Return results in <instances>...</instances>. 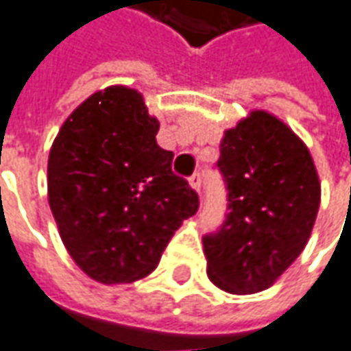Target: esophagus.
I'll return each instance as SVG.
<instances>
[{
    "label": "esophagus",
    "instance_id": "34e87169",
    "mask_svg": "<svg viewBox=\"0 0 351 351\" xmlns=\"http://www.w3.org/2000/svg\"><path fill=\"white\" fill-rule=\"evenodd\" d=\"M189 185H191L197 193L202 191V173H199V171H195V173L189 178Z\"/></svg>",
    "mask_w": 351,
    "mask_h": 351
}]
</instances>
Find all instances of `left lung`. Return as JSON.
Here are the masks:
<instances>
[{"label":"left lung","instance_id":"obj_1","mask_svg":"<svg viewBox=\"0 0 351 351\" xmlns=\"http://www.w3.org/2000/svg\"><path fill=\"white\" fill-rule=\"evenodd\" d=\"M217 167L227 219L203 237L207 276L231 294L272 287L306 247L320 180L306 144L276 116L253 110L225 130Z\"/></svg>","mask_w":351,"mask_h":351}]
</instances>
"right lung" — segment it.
Masks as SVG:
<instances>
[{"label":"right lung","instance_id":"obj_1","mask_svg":"<svg viewBox=\"0 0 351 351\" xmlns=\"http://www.w3.org/2000/svg\"><path fill=\"white\" fill-rule=\"evenodd\" d=\"M144 97L116 84L64 120L47 166L49 205L80 271L102 285L148 276L199 197L171 171Z\"/></svg>","mask_w":351,"mask_h":351}]
</instances>
